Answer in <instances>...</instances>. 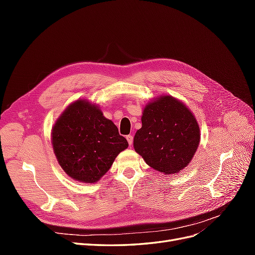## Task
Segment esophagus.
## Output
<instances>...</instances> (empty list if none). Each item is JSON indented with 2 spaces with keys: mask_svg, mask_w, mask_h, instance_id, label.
Instances as JSON below:
<instances>
[{
  "mask_svg": "<svg viewBox=\"0 0 255 255\" xmlns=\"http://www.w3.org/2000/svg\"><path fill=\"white\" fill-rule=\"evenodd\" d=\"M127 140H128L129 145H132L133 144V136L132 135H128L127 136Z\"/></svg>",
  "mask_w": 255,
  "mask_h": 255,
  "instance_id": "esophagus-1",
  "label": "esophagus"
}]
</instances>
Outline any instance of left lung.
<instances>
[{
	"mask_svg": "<svg viewBox=\"0 0 255 255\" xmlns=\"http://www.w3.org/2000/svg\"><path fill=\"white\" fill-rule=\"evenodd\" d=\"M134 149L154 170L179 173L187 167L200 143V127L188 107L163 95L145 104Z\"/></svg>",
	"mask_w": 255,
	"mask_h": 255,
	"instance_id": "obj_1",
	"label": "left lung"
}]
</instances>
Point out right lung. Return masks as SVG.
<instances>
[{
    "label": "right lung",
    "instance_id": "right-lung-1",
    "mask_svg": "<svg viewBox=\"0 0 255 255\" xmlns=\"http://www.w3.org/2000/svg\"><path fill=\"white\" fill-rule=\"evenodd\" d=\"M51 140L61 169L86 184L97 183L128 146L99 105L86 99L76 100L61 113L52 128Z\"/></svg>",
    "mask_w": 255,
    "mask_h": 255
}]
</instances>
